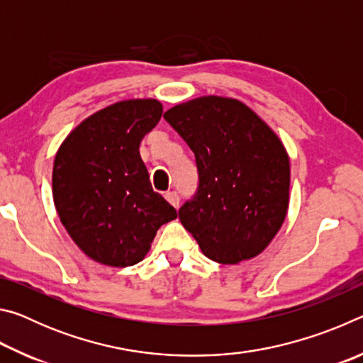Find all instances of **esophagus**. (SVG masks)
Wrapping results in <instances>:
<instances>
[{
  "label": "esophagus",
  "instance_id": "esophagus-1",
  "mask_svg": "<svg viewBox=\"0 0 363 363\" xmlns=\"http://www.w3.org/2000/svg\"><path fill=\"white\" fill-rule=\"evenodd\" d=\"M164 199H167L168 203H171L174 208L179 206V195H177L176 192H167L164 194Z\"/></svg>",
  "mask_w": 363,
  "mask_h": 363
}]
</instances>
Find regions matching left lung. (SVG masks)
<instances>
[{
	"label": "left lung",
	"instance_id": "8db88e82",
	"mask_svg": "<svg viewBox=\"0 0 363 363\" xmlns=\"http://www.w3.org/2000/svg\"><path fill=\"white\" fill-rule=\"evenodd\" d=\"M195 153L199 195L179 210L186 230L219 264L253 259L269 247L290 205V157L247 104L201 96L164 112Z\"/></svg>",
	"mask_w": 363,
	"mask_h": 363
}]
</instances>
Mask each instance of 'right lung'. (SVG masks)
<instances>
[{
  "mask_svg": "<svg viewBox=\"0 0 363 363\" xmlns=\"http://www.w3.org/2000/svg\"><path fill=\"white\" fill-rule=\"evenodd\" d=\"M158 99L115 102L69 133L54 158L52 199L77 247L110 267L149 253L157 230L177 211L153 192L140 140L162 118Z\"/></svg>",
  "mask_w": 363,
  "mask_h": 363,
  "instance_id": "1",
  "label": "right lung"
}]
</instances>
